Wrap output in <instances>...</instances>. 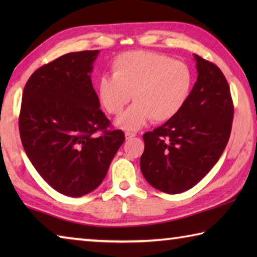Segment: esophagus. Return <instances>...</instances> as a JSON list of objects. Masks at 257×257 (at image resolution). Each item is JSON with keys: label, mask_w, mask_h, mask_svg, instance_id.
I'll use <instances>...</instances> for the list:
<instances>
[{"label": "esophagus", "mask_w": 257, "mask_h": 257, "mask_svg": "<svg viewBox=\"0 0 257 257\" xmlns=\"http://www.w3.org/2000/svg\"><path fill=\"white\" fill-rule=\"evenodd\" d=\"M124 137H125V139H133L134 137H136V134H134V133H125L124 134Z\"/></svg>", "instance_id": "esophagus-1"}]
</instances>
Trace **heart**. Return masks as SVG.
Instances as JSON below:
<instances>
[{"instance_id":"1","label":"heart","mask_w":257,"mask_h":257,"mask_svg":"<svg viewBox=\"0 0 257 257\" xmlns=\"http://www.w3.org/2000/svg\"><path fill=\"white\" fill-rule=\"evenodd\" d=\"M191 72L181 61L152 51H129L112 62V76L98 80L97 94L103 107L120 114L118 127L137 130L151 118L154 122L172 119L184 107L191 89Z\"/></svg>"}]
</instances>
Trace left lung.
Here are the masks:
<instances>
[{
    "mask_svg": "<svg viewBox=\"0 0 257 257\" xmlns=\"http://www.w3.org/2000/svg\"><path fill=\"white\" fill-rule=\"evenodd\" d=\"M197 80L172 119L144 134L141 170L151 186L167 194L190 189L205 177L228 144L233 105L228 81L214 63L197 54Z\"/></svg>",
    "mask_w": 257,
    "mask_h": 257,
    "instance_id": "8db88e82",
    "label": "left lung"
}]
</instances>
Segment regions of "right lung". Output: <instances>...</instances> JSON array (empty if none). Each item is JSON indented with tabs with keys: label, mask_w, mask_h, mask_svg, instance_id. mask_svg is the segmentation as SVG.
Instances as JSON below:
<instances>
[{
	"label": "right lung",
	"mask_w": 257,
	"mask_h": 257,
	"mask_svg": "<svg viewBox=\"0 0 257 257\" xmlns=\"http://www.w3.org/2000/svg\"><path fill=\"white\" fill-rule=\"evenodd\" d=\"M98 53L60 56L30 76L23 94L19 132L26 154L52 188L70 197L101 185L124 142L123 132L108 130L93 88Z\"/></svg>",
	"instance_id": "1"
}]
</instances>
